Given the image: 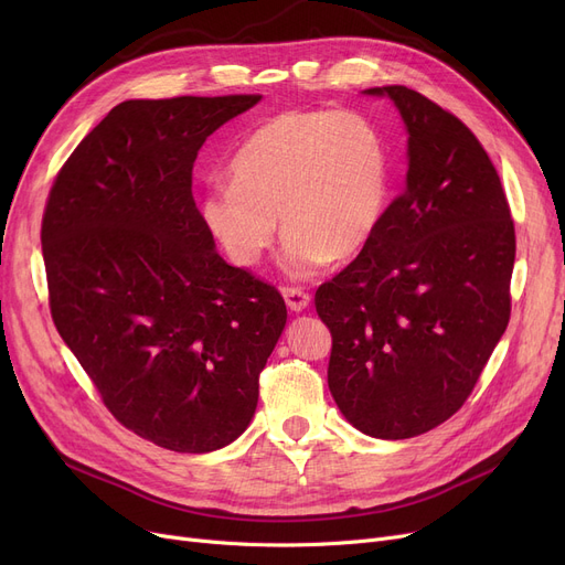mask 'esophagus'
<instances>
[{
  "mask_svg": "<svg viewBox=\"0 0 565 565\" xmlns=\"http://www.w3.org/2000/svg\"><path fill=\"white\" fill-rule=\"evenodd\" d=\"M284 300H286L288 309L295 311V313L309 309V305H311L309 292H305L300 288H284Z\"/></svg>",
  "mask_w": 565,
  "mask_h": 565,
  "instance_id": "esophagus-1",
  "label": "esophagus"
}]
</instances>
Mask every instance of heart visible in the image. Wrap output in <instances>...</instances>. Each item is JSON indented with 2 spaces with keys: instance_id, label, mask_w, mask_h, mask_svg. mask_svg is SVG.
<instances>
[{
  "instance_id": "obj_1",
  "label": "heart",
  "mask_w": 565,
  "mask_h": 565,
  "mask_svg": "<svg viewBox=\"0 0 565 565\" xmlns=\"http://www.w3.org/2000/svg\"><path fill=\"white\" fill-rule=\"evenodd\" d=\"M231 183L199 196V220L237 267H256L281 231L286 273L305 279L350 260L387 213L390 156L380 132L350 111H281L237 148Z\"/></svg>"
}]
</instances>
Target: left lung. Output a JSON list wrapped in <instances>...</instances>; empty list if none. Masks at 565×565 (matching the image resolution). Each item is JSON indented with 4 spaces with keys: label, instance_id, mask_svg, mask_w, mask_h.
I'll return each instance as SVG.
<instances>
[{
    "label": "left lung",
    "instance_id": "obj_1",
    "mask_svg": "<svg viewBox=\"0 0 565 565\" xmlns=\"http://www.w3.org/2000/svg\"><path fill=\"white\" fill-rule=\"evenodd\" d=\"M407 132L403 194L366 249L316 292L330 392L364 435L407 439L456 414L511 316L515 228L471 130L407 86H375Z\"/></svg>",
    "mask_w": 565,
    "mask_h": 565
}]
</instances>
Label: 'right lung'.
<instances>
[{
  "label": "right lung",
  "instance_id": "add662e5",
  "mask_svg": "<svg viewBox=\"0 0 565 565\" xmlns=\"http://www.w3.org/2000/svg\"><path fill=\"white\" fill-rule=\"evenodd\" d=\"M260 96L126 100L58 171L41 243L58 334L114 417L178 454L217 451L256 412L279 290L215 249L192 167Z\"/></svg>",
  "mask_w": 565,
  "mask_h": 565
}]
</instances>
